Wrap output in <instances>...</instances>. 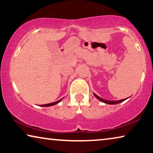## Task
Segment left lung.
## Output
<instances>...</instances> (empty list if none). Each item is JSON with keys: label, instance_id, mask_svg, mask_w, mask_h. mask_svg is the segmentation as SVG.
<instances>
[{"label": "left lung", "instance_id": "1", "mask_svg": "<svg viewBox=\"0 0 153 153\" xmlns=\"http://www.w3.org/2000/svg\"><path fill=\"white\" fill-rule=\"evenodd\" d=\"M94 94V96H96V98H97L99 100L102 101V102H105V103H107V104H109V105L118 104V103H120L122 102H123V101H124L126 99V98H125V99H122V100H105V99H103V98L99 97V96L96 95V94Z\"/></svg>", "mask_w": 153, "mask_h": 153}]
</instances>
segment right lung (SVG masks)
<instances>
[{
	"label": "right lung",
	"instance_id": "1",
	"mask_svg": "<svg viewBox=\"0 0 153 153\" xmlns=\"http://www.w3.org/2000/svg\"><path fill=\"white\" fill-rule=\"evenodd\" d=\"M62 100V99H60L59 100H58V101H56V102H52V103H49V104H46V105H42L41 106L42 107H50V106H53V105H56V104H57V103H59L60 102L61 100Z\"/></svg>",
	"mask_w": 153,
	"mask_h": 153
}]
</instances>
